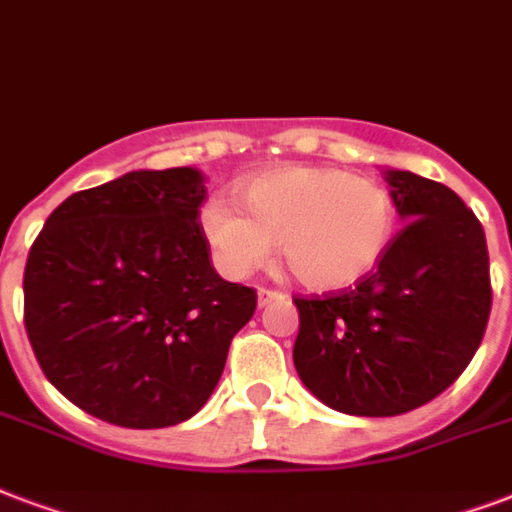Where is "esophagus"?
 <instances>
[{
  "label": "esophagus",
  "mask_w": 512,
  "mask_h": 512,
  "mask_svg": "<svg viewBox=\"0 0 512 512\" xmlns=\"http://www.w3.org/2000/svg\"><path fill=\"white\" fill-rule=\"evenodd\" d=\"M284 295L282 292H276V290H257V306L265 308V306H271L273 300H282Z\"/></svg>",
  "instance_id": "1"
}]
</instances>
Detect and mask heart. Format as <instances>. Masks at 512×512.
Masks as SVG:
<instances>
[{"instance_id":"obj_1","label":"heart","mask_w":512,"mask_h":512,"mask_svg":"<svg viewBox=\"0 0 512 512\" xmlns=\"http://www.w3.org/2000/svg\"><path fill=\"white\" fill-rule=\"evenodd\" d=\"M241 206L212 198L198 225L217 268L244 279L279 241L292 276L311 290H343L368 276L395 239V201L381 182L330 166H282L239 187Z\"/></svg>"}]
</instances>
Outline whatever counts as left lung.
Returning a JSON list of instances; mask_svg holds the SVG:
<instances>
[{"label":"left lung","mask_w":512,"mask_h":512,"mask_svg":"<svg viewBox=\"0 0 512 512\" xmlns=\"http://www.w3.org/2000/svg\"><path fill=\"white\" fill-rule=\"evenodd\" d=\"M405 228L381 263L338 295L295 298L292 360L311 395L349 416H400L462 376L491 311L489 249L451 187L386 169Z\"/></svg>","instance_id":"8db88e82"}]
</instances>
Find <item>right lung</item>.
Masks as SVG:
<instances>
[{
  "mask_svg": "<svg viewBox=\"0 0 512 512\" xmlns=\"http://www.w3.org/2000/svg\"><path fill=\"white\" fill-rule=\"evenodd\" d=\"M204 174L139 169L50 214L23 273L39 368L96 419L174 427L204 408L257 295L212 268Z\"/></svg>",
  "mask_w": 512,
  "mask_h": 512,
  "instance_id": "obj_1",
  "label": "right lung"
}]
</instances>
